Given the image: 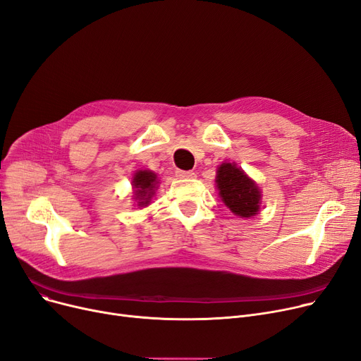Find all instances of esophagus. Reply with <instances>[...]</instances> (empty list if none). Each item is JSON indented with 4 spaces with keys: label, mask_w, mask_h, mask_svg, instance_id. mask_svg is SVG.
<instances>
[{
    "label": "esophagus",
    "mask_w": 361,
    "mask_h": 361,
    "mask_svg": "<svg viewBox=\"0 0 361 361\" xmlns=\"http://www.w3.org/2000/svg\"><path fill=\"white\" fill-rule=\"evenodd\" d=\"M176 174H177L178 178H195V177H196V173H193V171H183V169H178Z\"/></svg>",
    "instance_id": "1"
}]
</instances>
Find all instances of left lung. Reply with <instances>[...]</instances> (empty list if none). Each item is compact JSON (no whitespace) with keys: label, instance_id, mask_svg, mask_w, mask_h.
<instances>
[{"label":"left lung","instance_id":"1","mask_svg":"<svg viewBox=\"0 0 361 361\" xmlns=\"http://www.w3.org/2000/svg\"><path fill=\"white\" fill-rule=\"evenodd\" d=\"M216 187L226 207L240 218L255 216L260 209L262 192L234 162H224L216 171Z\"/></svg>","mask_w":361,"mask_h":361}]
</instances>
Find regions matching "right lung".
I'll use <instances>...</instances> for the list:
<instances>
[{
    "mask_svg": "<svg viewBox=\"0 0 361 361\" xmlns=\"http://www.w3.org/2000/svg\"><path fill=\"white\" fill-rule=\"evenodd\" d=\"M133 188H135V199L137 206L143 207L150 203L152 196L155 195V188L158 185V178L154 171L139 169L133 177Z\"/></svg>",
    "mask_w": 361,
    "mask_h": 361,
    "instance_id": "right-lung-1",
    "label": "right lung"
}]
</instances>
